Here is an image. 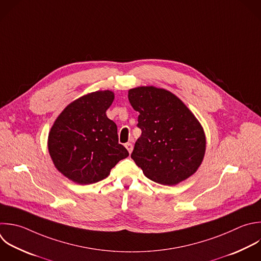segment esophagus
Instances as JSON below:
<instances>
[{
	"label": "esophagus",
	"instance_id": "esophagus-1",
	"mask_svg": "<svg viewBox=\"0 0 261 261\" xmlns=\"http://www.w3.org/2000/svg\"><path fill=\"white\" fill-rule=\"evenodd\" d=\"M124 146H125V148L127 149L128 153L130 154V153L133 152V149H134V146H133V144H130V143H127V144H125Z\"/></svg>",
	"mask_w": 261,
	"mask_h": 261
}]
</instances>
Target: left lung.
<instances>
[{
    "label": "left lung",
    "mask_w": 261,
    "mask_h": 261,
    "mask_svg": "<svg viewBox=\"0 0 261 261\" xmlns=\"http://www.w3.org/2000/svg\"><path fill=\"white\" fill-rule=\"evenodd\" d=\"M128 100L142 129L130 157L144 174L165 186L193 175L203 161L206 137L192 111L171 92L153 86L130 89Z\"/></svg>",
    "instance_id": "obj_1"
}]
</instances>
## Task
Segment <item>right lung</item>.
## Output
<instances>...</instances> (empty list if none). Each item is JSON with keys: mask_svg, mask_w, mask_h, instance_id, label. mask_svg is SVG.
Segmentation results:
<instances>
[{"mask_svg": "<svg viewBox=\"0 0 261 261\" xmlns=\"http://www.w3.org/2000/svg\"><path fill=\"white\" fill-rule=\"evenodd\" d=\"M114 93H89L67 105L56 118L48 137L55 167L79 185L106 178L111 169L128 156L118 144L117 126L106 115Z\"/></svg>", "mask_w": 261, "mask_h": 261, "instance_id": "add662e5", "label": "right lung"}]
</instances>
